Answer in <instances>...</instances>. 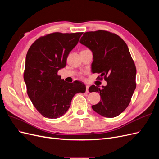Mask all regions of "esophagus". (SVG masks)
<instances>
[{"instance_id":"obj_1","label":"esophagus","mask_w":159,"mask_h":159,"mask_svg":"<svg viewBox=\"0 0 159 159\" xmlns=\"http://www.w3.org/2000/svg\"><path fill=\"white\" fill-rule=\"evenodd\" d=\"M89 85H86V92L87 93H89Z\"/></svg>"}]
</instances>
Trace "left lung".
Listing matches in <instances>:
<instances>
[{"mask_svg": "<svg viewBox=\"0 0 159 159\" xmlns=\"http://www.w3.org/2000/svg\"><path fill=\"white\" fill-rule=\"evenodd\" d=\"M93 53V74H100L106 86L91 85L89 92L100 93L101 101L92 105L96 113L105 117L118 116L128 107L136 88V67L126 43L121 37L106 30L87 32L80 40Z\"/></svg>", "mask_w": 159, "mask_h": 159, "instance_id": "8db88e82", "label": "left lung"}]
</instances>
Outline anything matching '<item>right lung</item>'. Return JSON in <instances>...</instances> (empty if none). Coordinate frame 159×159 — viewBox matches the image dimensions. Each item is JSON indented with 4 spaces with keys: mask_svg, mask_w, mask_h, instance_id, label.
Masks as SVG:
<instances>
[{
    "mask_svg": "<svg viewBox=\"0 0 159 159\" xmlns=\"http://www.w3.org/2000/svg\"><path fill=\"white\" fill-rule=\"evenodd\" d=\"M82 34H48L38 38L28 49L24 80L28 97L44 117L62 116L70 108L74 96L85 92L83 83H67L57 75L58 70L66 66L67 57Z\"/></svg>",
    "mask_w": 159,
    "mask_h": 159,
    "instance_id": "1",
    "label": "right lung"
}]
</instances>
